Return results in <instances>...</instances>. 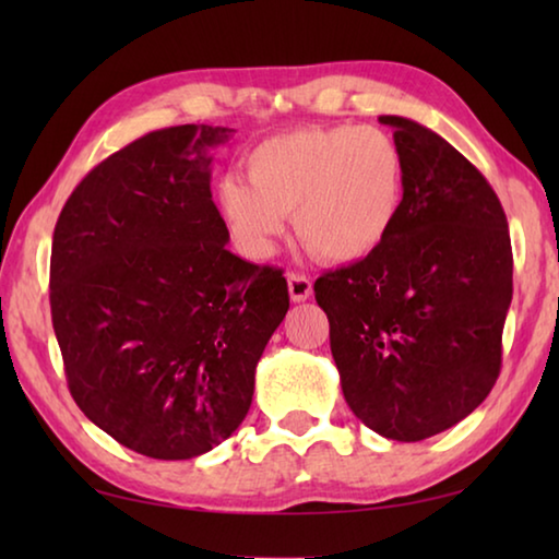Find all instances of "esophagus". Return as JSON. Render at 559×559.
I'll return each instance as SVG.
<instances>
[{
	"label": "esophagus",
	"mask_w": 559,
	"mask_h": 559,
	"mask_svg": "<svg viewBox=\"0 0 559 559\" xmlns=\"http://www.w3.org/2000/svg\"><path fill=\"white\" fill-rule=\"evenodd\" d=\"M288 293L293 302H302L313 293V283H310L308 276H302V273H288Z\"/></svg>",
	"instance_id": "esophagus-1"
}]
</instances>
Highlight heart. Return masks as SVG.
I'll return each mask as SVG.
<instances>
[{
  "label": "heart",
  "instance_id": "b5f03b06",
  "mask_svg": "<svg viewBox=\"0 0 559 559\" xmlns=\"http://www.w3.org/2000/svg\"><path fill=\"white\" fill-rule=\"evenodd\" d=\"M246 177L219 185V210L246 253L276 251L283 216L300 243L330 263L374 257L404 210L406 167L374 126H308L278 132L246 155Z\"/></svg>",
  "mask_w": 559,
  "mask_h": 559
}]
</instances>
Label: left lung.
I'll use <instances>...</instances> for the list:
<instances>
[{
	"instance_id": "obj_1",
	"label": "left lung",
	"mask_w": 559,
	"mask_h": 559,
	"mask_svg": "<svg viewBox=\"0 0 559 559\" xmlns=\"http://www.w3.org/2000/svg\"><path fill=\"white\" fill-rule=\"evenodd\" d=\"M380 122L404 155V210L374 257L316 281V300L353 414L384 439L421 441L493 390L513 251L493 187L456 147L409 118Z\"/></svg>"
}]
</instances>
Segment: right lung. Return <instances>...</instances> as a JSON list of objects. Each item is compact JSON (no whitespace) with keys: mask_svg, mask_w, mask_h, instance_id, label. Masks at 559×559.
Here are the masks:
<instances>
[{"mask_svg":"<svg viewBox=\"0 0 559 559\" xmlns=\"http://www.w3.org/2000/svg\"><path fill=\"white\" fill-rule=\"evenodd\" d=\"M231 132H147L81 179L53 229L51 320L71 396L150 459L202 456L239 429L288 313L281 269L226 249L210 150Z\"/></svg>","mask_w":559,"mask_h":559,"instance_id":"1","label":"right lung"}]
</instances>
